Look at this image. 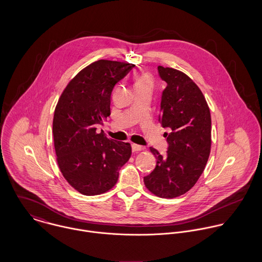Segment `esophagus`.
<instances>
[{
  "label": "esophagus",
  "mask_w": 262,
  "mask_h": 262,
  "mask_svg": "<svg viewBox=\"0 0 262 262\" xmlns=\"http://www.w3.org/2000/svg\"><path fill=\"white\" fill-rule=\"evenodd\" d=\"M144 149H145V148L142 147V146H140V145L132 144V151H133V152H139V151H142V150Z\"/></svg>",
  "instance_id": "1"
}]
</instances>
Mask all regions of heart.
<instances>
[{"instance_id": "obj_1", "label": "heart", "mask_w": 262, "mask_h": 262, "mask_svg": "<svg viewBox=\"0 0 262 262\" xmlns=\"http://www.w3.org/2000/svg\"><path fill=\"white\" fill-rule=\"evenodd\" d=\"M152 84V81H151V78H150L148 75H140L137 80H136V83L135 85H140V86H151Z\"/></svg>"}]
</instances>
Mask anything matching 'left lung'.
<instances>
[{"label":"left lung","instance_id":"left-lung-1","mask_svg":"<svg viewBox=\"0 0 262 262\" xmlns=\"http://www.w3.org/2000/svg\"><path fill=\"white\" fill-rule=\"evenodd\" d=\"M167 85L162 93L159 121L169 128L165 156L153 147L154 170L144 177V185L153 194L173 199L188 191L203 173L211 152V113L194 81L181 71L158 67Z\"/></svg>","mask_w":262,"mask_h":262}]
</instances>
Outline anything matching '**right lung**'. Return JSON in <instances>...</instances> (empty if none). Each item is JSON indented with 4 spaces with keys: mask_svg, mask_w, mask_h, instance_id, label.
I'll return each mask as SVG.
<instances>
[{
    "mask_svg": "<svg viewBox=\"0 0 262 262\" xmlns=\"http://www.w3.org/2000/svg\"><path fill=\"white\" fill-rule=\"evenodd\" d=\"M134 67L105 59L91 63L68 83L55 107L52 132L57 164L67 182L84 195L110 190L131 156L130 143L96 130L111 115L115 84Z\"/></svg>",
    "mask_w": 262,
    "mask_h": 262,
    "instance_id": "1",
    "label": "right lung"
}]
</instances>
